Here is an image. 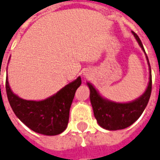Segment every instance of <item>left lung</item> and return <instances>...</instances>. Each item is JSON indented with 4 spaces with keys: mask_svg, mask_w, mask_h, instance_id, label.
<instances>
[{
    "mask_svg": "<svg viewBox=\"0 0 160 160\" xmlns=\"http://www.w3.org/2000/svg\"><path fill=\"white\" fill-rule=\"evenodd\" d=\"M132 33L136 41L138 42L140 47L145 52L143 45L139 36L132 31ZM146 58L148 60V64L150 66L148 57L146 56ZM87 85L90 89V101L92 103L93 114L98 124L102 128L111 131L125 129L132 125L138 119L149 102L151 93V86H152L151 66H150V80L147 89L141 97H139L138 99L131 102L119 103V102L108 101L101 96V94L98 92V91L93 87L92 83H87Z\"/></svg>",
    "mask_w": 160,
    "mask_h": 160,
    "instance_id": "left-lung-1",
    "label": "left lung"
}]
</instances>
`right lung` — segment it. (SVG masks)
Segmentation results:
<instances>
[{"label":"right lung","instance_id":"right-lung-1","mask_svg":"<svg viewBox=\"0 0 160 160\" xmlns=\"http://www.w3.org/2000/svg\"><path fill=\"white\" fill-rule=\"evenodd\" d=\"M82 80L78 77L54 95L43 101H28L14 94L6 78V92L10 107L18 119L34 132L44 135H57L67 128L69 109L77 89Z\"/></svg>","mask_w":160,"mask_h":160}]
</instances>
